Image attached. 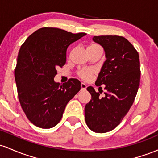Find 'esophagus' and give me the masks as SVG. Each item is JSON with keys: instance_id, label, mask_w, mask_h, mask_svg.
I'll list each match as a JSON object with an SVG mask.
<instances>
[{"instance_id": "34e87169", "label": "esophagus", "mask_w": 158, "mask_h": 158, "mask_svg": "<svg viewBox=\"0 0 158 158\" xmlns=\"http://www.w3.org/2000/svg\"><path fill=\"white\" fill-rule=\"evenodd\" d=\"M87 88V85L85 84V83H81V90H85Z\"/></svg>"}]
</instances>
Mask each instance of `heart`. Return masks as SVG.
Wrapping results in <instances>:
<instances>
[{
  "label": "heart",
  "instance_id": "obj_1",
  "mask_svg": "<svg viewBox=\"0 0 158 158\" xmlns=\"http://www.w3.org/2000/svg\"><path fill=\"white\" fill-rule=\"evenodd\" d=\"M87 50H88V52H94L97 51V50H102V48L97 44H90L87 48ZM78 74L83 79H88L91 77V72L89 70H86V69L81 70Z\"/></svg>",
  "mask_w": 158,
  "mask_h": 158
}]
</instances>
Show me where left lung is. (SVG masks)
Segmentation results:
<instances>
[{
    "mask_svg": "<svg viewBox=\"0 0 158 158\" xmlns=\"http://www.w3.org/2000/svg\"><path fill=\"white\" fill-rule=\"evenodd\" d=\"M93 40L106 52L95 85L101 89L105 85L106 93L101 97L99 90L87 88L91 99L85 106V119L91 131L106 133L118 126L135 101L140 78L139 54L123 36H94Z\"/></svg>",
    "mask_w": 158,
    "mask_h": 158,
    "instance_id": "1",
    "label": "left lung"
}]
</instances>
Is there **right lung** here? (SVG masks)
<instances>
[{"label":"right lung","instance_id":"obj_1","mask_svg":"<svg viewBox=\"0 0 158 158\" xmlns=\"http://www.w3.org/2000/svg\"><path fill=\"white\" fill-rule=\"evenodd\" d=\"M86 35L54 27H43L21 45L15 69L21 108L32 124L41 128L54 127L62 117L67 104L81 89V82L70 79L54 81L59 67L66 63L68 46Z\"/></svg>","mask_w":158,"mask_h":158}]
</instances>
